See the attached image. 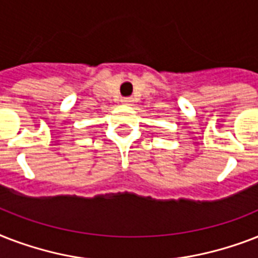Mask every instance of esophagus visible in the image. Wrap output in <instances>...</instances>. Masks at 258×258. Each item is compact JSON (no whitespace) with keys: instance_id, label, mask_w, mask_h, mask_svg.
Listing matches in <instances>:
<instances>
[{"instance_id":"obj_1","label":"esophagus","mask_w":258,"mask_h":258,"mask_svg":"<svg viewBox=\"0 0 258 258\" xmlns=\"http://www.w3.org/2000/svg\"><path fill=\"white\" fill-rule=\"evenodd\" d=\"M120 101H121V104H124V105H131L134 103L133 97H123Z\"/></svg>"}]
</instances>
